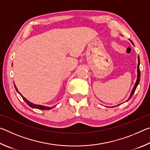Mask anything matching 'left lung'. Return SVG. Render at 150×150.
Wrapping results in <instances>:
<instances>
[{
	"label": "left lung",
	"mask_w": 150,
	"mask_h": 150,
	"mask_svg": "<svg viewBox=\"0 0 150 150\" xmlns=\"http://www.w3.org/2000/svg\"><path fill=\"white\" fill-rule=\"evenodd\" d=\"M130 42H132V44H134V43H133L132 42L131 40H130ZM138 69H137V71H138V76H137V80H136V84H135V85H134V88H133L132 91V92H131V94H130V97H129L128 99L127 100V101L130 100V98H131L132 96L134 93L135 92V91H136V87H137V86H138V84H139V79H140V70H139V56H138ZM118 105H117V106H118ZM115 106H112V107H115Z\"/></svg>",
	"instance_id": "1"
}]
</instances>
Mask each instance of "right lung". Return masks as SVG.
I'll return each instance as SVG.
<instances>
[{"mask_svg": "<svg viewBox=\"0 0 150 150\" xmlns=\"http://www.w3.org/2000/svg\"><path fill=\"white\" fill-rule=\"evenodd\" d=\"M14 87H15V88H16V91L20 95H21V96L22 97V98H23V100L25 101V102L26 103V104L28 106H30V107H32V108H37V109H40V110H50V109H52V108H53V106L52 107H48V106H42V105H35V104H33V103H30L29 100H28L26 98H24L23 96H22L21 94H20V93H19V91H18V88H16V85H14Z\"/></svg>", "mask_w": 150, "mask_h": 150, "instance_id": "right-lung-1", "label": "right lung"}]
</instances>
